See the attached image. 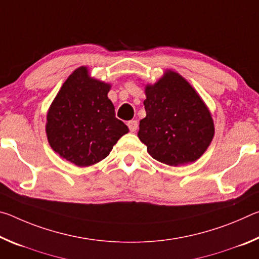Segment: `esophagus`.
I'll return each instance as SVG.
<instances>
[{"label": "esophagus", "mask_w": 259, "mask_h": 259, "mask_svg": "<svg viewBox=\"0 0 259 259\" xmlns=\"http://www.w3.org/2000/svg\"><path fill=\"white\" fill-rule=\"evenodd\" d=\"M128 128H129V130L131 131V133H135V131L137 130V128H138V122L136 121V120L129 121L128 122Z\"/></svg>", "instance_id": "1"}]
</instances>
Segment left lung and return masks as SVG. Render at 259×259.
Masks as SVG:
<instances>
[{
    "label": "left lung",
    "mask_w": 259,
    "mask_h": 259,
    "mask_svg": "<svg viewBox=\"0 0 259 259\" xmlns=\"http://www.w3.org/2000/svg\"><path fill=\"white\" fill-rule=\"evenodd\" d=\"M146 117L138 137L153 159L168 165L190 163L203 154L213 137V122L202 99L178 73L168 71L146 87Z\"/></svg>",
    "instance_id": "left-lung-1"
}]
</instances>
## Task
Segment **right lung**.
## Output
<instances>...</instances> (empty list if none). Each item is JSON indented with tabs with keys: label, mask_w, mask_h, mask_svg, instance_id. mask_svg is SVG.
Masks as SVG:
<instances>
[{
	"label": "right lung",
	"mask_w": 259,
	"mask_h": 259,
	"mask_svg": "<svg viewBox=\"0 0 259 259\" xmlns=\"http://www.w3.org/2000/svg\"><path fill=\"white\" fill-rule=\"evenodd\" d=\"M109 84L80 67L69 75L47 116V136L56 153L78 166L105 159L129 129L115 117L107 94Z\"/></svg>",
	"instance_id": "obj_1"
}]
</instances>
